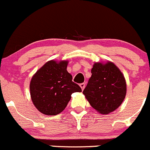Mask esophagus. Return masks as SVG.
<instances>
[{
	"label": "esophagus",
	"instance_id": "obj_1",
	"mask_svg": "<svg viewBox=\"0 0 150 150\" xmlns=\"http://www.w3.org/2000/svg\"><path fill=\"white\" fill-rule=\"evenodd\" d=\"M79 86H80V87L81 88V90H83L84 89V87H85V84H84V83H81V84H79Z\"/></svg>",
	"mask_w": 150,
	"mask_h": 150
}]
</instances>
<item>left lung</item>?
Instances as JSON below:
<instances>
[{
    "mask_svg": "<svg viewBox=\"0 0 150 150\" xmlns=\"http://www.w3.org/2000/svg\"><path fill=\"white\" fill-rule=\"evenodd\" d=\"M92 76L83 91L91 106L107 115L117 109L126 96V81L122 72L112 62L95 63Z\"/></svg>",
    "mask_w": 150,
    "mask_h": 150,
    "instance_id": "1",
    "label": "left lung"
}]
</instances>
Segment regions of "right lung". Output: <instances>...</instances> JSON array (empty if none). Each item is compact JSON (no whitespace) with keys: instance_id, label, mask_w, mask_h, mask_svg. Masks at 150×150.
Segmentation results:
<instances>
[{"instance_id":"right-lung-1","label":"right lung","mask_w":150,"mask_h":150,"mask_svg":"<svg viewBox=\"0 0 150 150\" xmlns=\"http://www.w3.org/2000/svg\"><path fill=\"white\" fill-rule=\"evenodd\" d=\"M68 63L67 60H50L31 79V100L44 115L60 114L66 107L72 93L81 92V87L72 81V76L67 71Z\"/></svg>"}]
</instances>
